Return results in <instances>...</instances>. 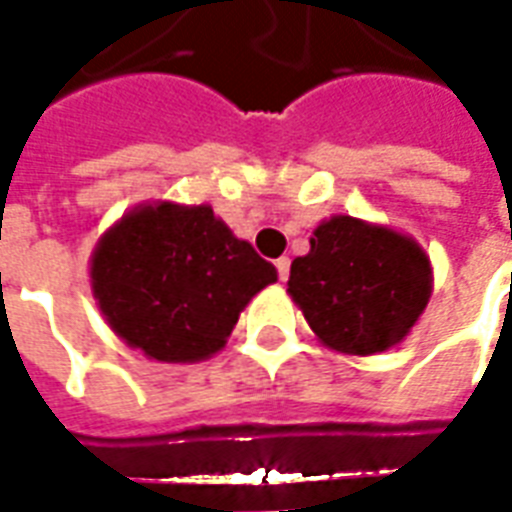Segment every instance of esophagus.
<instances>
[{"label":"esophagus","instance_id":"obj_1","mask_svg":"<svg viewBox=\"0 0 512 512\" xmlns=\"http://www.w3.org/2000/svg\"><path fill=\"white\" fill-rule=\"evenodd\" d=\"M274 266H277L279 279L285 282V279H288V274H290V257H279V260H274Z\"/></svg>","mask_w":512,"mask_h":512}]
</instances>
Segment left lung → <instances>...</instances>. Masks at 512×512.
<instances>
[{
    "label": "left lung",
    "instance_id": "obj_1",
    "mask_svg": "<svg viewBox=\"0 0 512 512\" xmlns=\"http://www.w3.org/2000/svg\"><path fill=\"white\" fill-rule=\"evenodd\" d=\"M288 293L310 329L343 354L397 345L430 299V263L411 238L354 216H334L290 266Z\"/></svg>",
    "mask_w": 512,
    "mask_h": 512
}]
</instances>
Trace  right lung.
I'll use <instances>...</instances> for the list:
<instances>
[{
	"instance_id": "obj_1",
	"label": "right lung",
	"mask_w": 512,
	"mask_h": 512,
	"mask_svg": "<svg viewBox=\"0 0 512 512\" xmlns=\"http://www.w3.org/2000/svg\"><path fill=\"white\" fill-rule=\"evenodd\" d=\"M93 293L109 326L158 362H200L277 271L208 205L136 208L101 238Z\"/></svg>"
}]
</instances>
